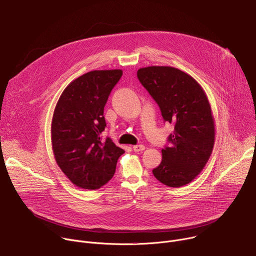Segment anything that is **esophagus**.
<instances>
[{"mask_svg": "<svg viewBox=\"0 0 256 256\" xmlns=\"http://www.w3.org/2000/svg\"><path fill=\"white\" fill-rule=\"evenodd\" d=\"M132 149H134V151L136 153L142 152V151L144 150V144H136V146H134Z\"/></svg>", "mask_w": 256, "mask_h": 256, "instance_id": "obj_1", "label": "esophagus"}]
</instances>
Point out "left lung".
I'll return each mask as SVG.
<instances>
[{"label":"left lung","instance_id":"left-lung-1","mask_svg":"<svg viewBox=\"0 0 256 256\" xmlns=\"http://www.w3.org/2000/svg\"><path fill=\"white\" fill-rule=\"evenodd\" d=\"M136 75L164 120L174 124L170 147L162 149L153 174L169 188L186 186L202 172L214 148V120L208 96L196 79L173 66L140 68Z\"/></svg>","mask_w":256,"mask_h":256}]
</instances>
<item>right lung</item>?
<instances>
[{"label":"right lung","instance_id":"obj_1","mask_svg":"<svg viewBox=\"0 0 256 256\" xmlns=\"http://www.w3.org/2000/svg\"><path fill=\"white\" fill-rule=\"evenodd\" d=\"M122 70H95L72 81L62 91L52 120V146L56 164L72 184L98 190L110 180L124 150L101 134L104 106Z\"/></svg>","mask_w":256,"mask_h":256}]
</instances>
